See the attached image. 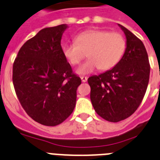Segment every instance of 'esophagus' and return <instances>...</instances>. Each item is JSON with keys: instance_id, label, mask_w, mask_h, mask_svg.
Returning <instances> with one entry per match:
<instances>
[{"instance_id": "esophagus-1", "label": "esophagus", "mask_w": 160, "mask_h": 160, "mask_svg": "<svg viewBox=\"0 0 160 160\" xmlns=\"http://www.w3.org/2000/svg\"><path fill=\"white\" fill-rule=\"evenodd\" d=\"M80 79H81L82 82H86L88 80V77H84V76H82V77H80Z\"/></svg>"}]
</instances>
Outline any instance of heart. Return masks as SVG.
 Masks as SVG:
<instances>
[{
    "label": "heart",
    "mask_w": 160,
    "mask_h": 160,
    "mask_svg": "<svg viewBox=\"0 0 160 160\" xmlns=\"http://www.w3.org/2000/svg\"><path fill=\"white\" fill-rule=\"evenodd\" d=\"M126 48L124 37L117 32L86 30L76 37L74 41L63 45L64 58L72 66L78 65L85 57L88 60L78 69L79 74H88L100 68L112 69L121 60Z\"/></svg>",
    "instance_id": "1"
}]
</instances>
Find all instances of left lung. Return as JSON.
I'll return each instance as SVG.
<instances>
[{
	"label": "left lung",
	"instance_id": "obj_1",
	"mask_svg": "<svg viewBox=\"0 0 160 160\" xmlns=\"http://www.w3.org/2000/svg\"><path fill=\"white\" fill-rule=\"evenodd\" d=\"M127 48L112 69L88 79L95 111L109 122L121 121L137 110L146 93L150 64L143 42L121 24Z\"/></svg>",
	"mask_w": 160,
	"mask_h": 160
}]
</instances>
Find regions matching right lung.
<instances>
[{"instance_id":"add662e5","label":"right lung","mask_w":160,"mask_h":160,"mask_svg":"<svg viewBox=\"0 0 160 160\" xmlns=\"http://www.w3.org/2000/svg\"><path fill=\"white\" fill-rule=\"evenodd\" d=\"M60 24L41 29L24 43L12 66V83L27 114L37 123L57 126L72 113L81 83L63 55Z\"/></svg>"}]
</instances>
